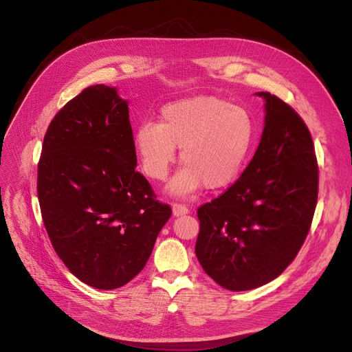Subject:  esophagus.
I'll return each instance as SVG.
<instances>
[{"label": "esophagus", "instance_id": "obj_1", "mask_svg": "<svg viewBox=\"0 0 352 352\" xmlns=\"http://www.w3.org/2000/svg\"><path fill=\"white\" fill-rule=\"evenodd\" d=\"M188 212L190 211H188V208L186 206H182V204H174L173 206V215L174 217H181V215H186Z\"/></svg>", "mask_w": 352, "mask_h": 352}]
</instances>
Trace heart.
<instances>
[{
  "instance_id": "1",
  "label": "heart",
  "mask_w": 352,
  "mask_h": 352,
  "mask_svg": "<svg viewBox=\"0 0 352 352\" xmlns=\"http://www.w3.org/2000/svg\"><path fill=\"white\" fill-rule=\"evenodd\" d=\"M255 142V122L245 108L210 96L184 98L161 108L158 124L142 122L133 146L142 171L153 179L168 175L179 148L182 168L168 186L175 197L201 187L226 188L239 177Z\"/></svg>"
}]
</instances>
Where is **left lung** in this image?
<instances>
[{
	"label": "left lung",
	"instance_id": "8db88e82",
	"mask_svg": "<svg viewBox=\"0 0 352 352\" xmlns=\"http://www.w3.org/2000/svg\"><path fill=\"white\" fill-rule=\"evenodd\" d=\"M264 98V129L235 184L198 208L195 254L211 278L230 291L275 280L298 254L318 198V165L302 118L278 97Z\"/></svg>",
	"mask_w": 352,
	"mask_h": 352
}]
</instances>
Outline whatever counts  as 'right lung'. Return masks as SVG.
<instances>
[{"instance_id":"obj_1","label":"right lung","mask_w":352,"mask_h":352,"mask_svg":"<svg viewBox=\"0 0 352 352\" xmlns=\"http://www.w3.org/2000/svg\"><path fill=\"white\" fill-rule=\"evenodd\" d=\"M128 101L91 85L51 121L38 162L43 221L65 267L97 289H116L145 267L171 208L135 171Z\"/></svg>"}]
</instances>
